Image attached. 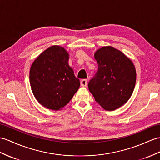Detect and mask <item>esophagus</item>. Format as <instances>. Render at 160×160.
I'll return each instance as SVG.
<instances>
[{"label":"esophagus","instance_id":"1","mask_svg":"<svg viewBox=\"0 0 160 160\" xmlns=\"http://www.w3.org/2000/svg\"><path fill=\"white\" fill-rule=\"evenodd\" d=\"M88 85L87 79H82L81 81V87H86Z\"/></svg>","mask_w":160,"mask_h":160}]
</instances>
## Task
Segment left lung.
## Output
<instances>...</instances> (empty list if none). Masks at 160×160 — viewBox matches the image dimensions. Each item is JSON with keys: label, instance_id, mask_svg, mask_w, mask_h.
I'll return each instance as SVG.
<instances>
[{"label": "left lung", "instance_id": "1", "mask_svg": "<svg viewBox=\"0 0 160 160\" xmlns=\"http://www.w3.org/2000/svg\"><path fill=\"white\" fill-rule=\"evenodd\" d=\"M98 72L88 83L89 90L104 109L114 111L130 99L136 84L133 62L111 46L99 48L94 53Z\"/></svg>", "mask_w": 160, "mask_h": 160}]
</instances>
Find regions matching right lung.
<instances>
[{
	"label": "right lung",
	"mask_w": 160,
	"mask_h": 160,
	"mask_svg": "<svg viewBox=\"0 0 160 160\" xmlns=\"http://www.w3.org/2000/svg\"><path fill=\"white\" fill-rule=\"evenodd\" d=\"M69 53L63 47L45 49L31 65L30 84L35 98L42 106L61 110L72 99L80 86L68 64Z\"/></svg>",
	"instance_id": "1"
}]
</instances>
